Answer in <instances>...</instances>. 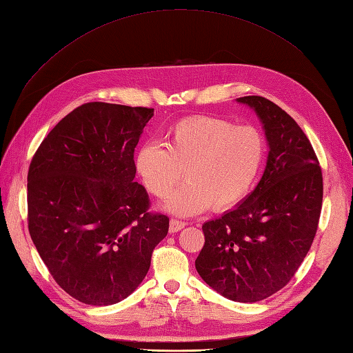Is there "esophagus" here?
I'll return each mask as SVG.
<instances>
[{
  "label": "esophagus",
  "instance_id": "34e87169",
  "mask_svg": "<svg viewBox=\"0 0 353 353\" xmlns=\"http://www.w3.org/2000/svg\"><path fill=\"white\" fill-rule=\"evenodd\" d=\"M185 227V222L178 221V219H170L169 222V232H178Z\"/></svg>",
  "mask_w": 353,
  "mask_h": 353
}]
</instances>
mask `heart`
<instances>
[{
    "label": "heart",
    "mask_w": 353,
    "mask_h": 353,
    "mask_svg": "<svg viewBox=\"0 0 353 353\" xmlns=\"http://www.w3.org/2000/svg\"><path fill=\"white\" fill-rule=\"evenodd\" d=\"M266 154L263 135L253 126H236L212 116H194L168 130L165 145L148 141L135 154L134 168L144 188L165 197V210L179 216L196 215L213 206H237L250 194Z\"/></svg>",
    "instance_id": "b5f03b06"
}]
</instances>
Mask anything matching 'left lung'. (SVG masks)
<instances>
[{
	"instance_id": "left-lung-1",
	"label": "left lung",
	"mask_w": 353,
	"mask_h": 353,
	"mask_svg": "<svg viewBox=\"0 0 353 353\" xmlns=\"http://www.w3.org/2000/svg\"><path fill=\"white\" fill-rule=\"evenodd\" d=\"M236 101L259 117L270 152L252 193L203 223L205 245L196 270L223 297L253 303L290 281L311 249L323 205V174L290 114L258 95Z\"/></svg>"
}]
</instances>
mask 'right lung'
Here are the masks:
<instances>
[{
  "label": "right lung",
  "instance_id": "obj_1",
  "mask_svg": "<svg viewBox=\"0 0 353 353\" xmlns=\"http://www.w3.org/2000/svg\"><path fill=\"white\" fill-rule=\"evenodd\" d=\"M154 109L87 103L52 128L28 172V227L52 279L109 306L141 284L169 228L134 181V148Z\"/></svg>",
  "mask_w": 353,
  "mask_h": 353
}]
</instances>
